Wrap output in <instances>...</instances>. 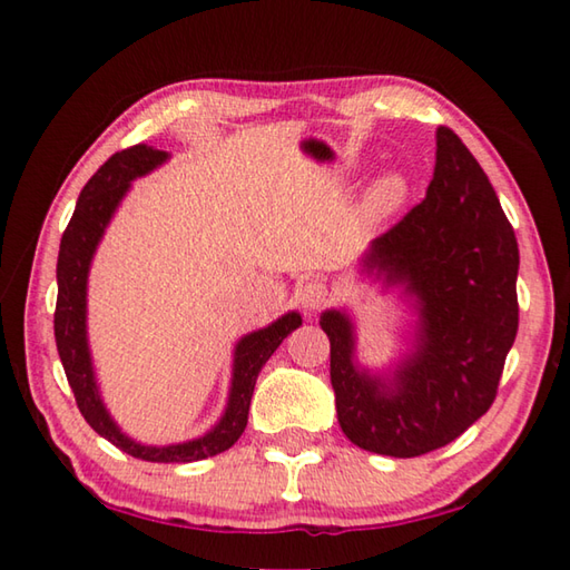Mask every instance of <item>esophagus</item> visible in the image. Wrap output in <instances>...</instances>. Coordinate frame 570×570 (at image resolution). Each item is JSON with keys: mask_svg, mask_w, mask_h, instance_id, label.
Returning a JSON list of instances; mask_svg holds the SVG:
<instances>
[{"mask_svg": "<svg viewBox=\"0 0 570 570\" xmlns=\"http://www.w3.org/2000/svg\"><path fill=\"white\" fill-rule=\"evenodd\" d=\"M298 304H302L306 312H316L330 304V288H326L324 282H306L302 288L296 292Z\"/></svg>", "mask_w": 570, "mask_h": 570, "instance_id": "obj_1", "label": "esophagus"}]
</instances>
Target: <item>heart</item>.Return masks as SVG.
I'll use <instances>...</instances> for the list:
<instances>
[{
    "mask_svg": "<svg viewBox=\"0 0 570 570\" xmlns=\"http://www.w3.org/2000/svg\"><path fill=\"white\" fill-rule=\"evenodd\" d=\"M407 198V183L402 176H384L374 183V188L366 198V214L372 218H384L397 210Z\"/></svg>",
    "mask_w": 570,
    "mask_h": 570,
    "instance_id": "1",
    "label": "heart"
}]
</instances>
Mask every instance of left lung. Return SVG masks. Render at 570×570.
I'll return each mask as SVG.
<instances>
[{"label":"left lung","mask_w":570,"mask_h":570,"mask_svg":"<svg viewBox=\"0 0 570 570\" xmlns=\"http://www.w3.org/2000/svg\"><path fill=\"white\" fill-rule=\"evenodd\" d=\"M518 240L455 132L438 128L428 196L384 230L366 266L420 298V346L392 387L352 364V324L324 312L336 414L356 448L417 458L458 440L495 402L518 334Z\"/></svg>","instance_id":"obj_1"}]
</instances>
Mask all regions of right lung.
<instances>
[{
	"label": "right lung",
	"mask_w": 570,
	"mask_h": 570,
	"mask_svg": "<svg viewBox=\"0 0 570 570\" xmlns=\"http://www.w3.org/2000/svg\"><path fill=\"white\" fill-rule=\"evenodd\" d=\"M168 156L163 150H153L146 142L130 146L115 153L102 163L98 173L85 183V188L77 198L75 214L67 224L60 256H57V306H55V342L57 352L65 366L67 382H70L77 407L90 428L102 435L115 448H120L128 455L148 462H196L214 458L218 452L228 450L240 438L248 422L250 397H254L256 377L268 356L276 352L288 334H292L302 316L296 312L282 316V320L266 326L262 332L244 336L236 346L234 364V387H230L228 410L214 430L206 438L183 442V445L168 448H148L138 445L130 438L115 428L110 414L105 412L98 387H95L92 364L88 352V336H85V292H88V272L95 254V246L108 226L110 216L118 208L125 190L130 188V180L146 176L148 170L160 166Z\"/></svg>",
	"instance_id": "obj_1"
}]
</instances>
